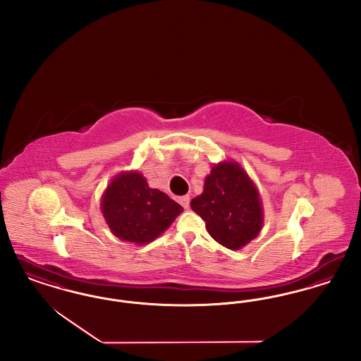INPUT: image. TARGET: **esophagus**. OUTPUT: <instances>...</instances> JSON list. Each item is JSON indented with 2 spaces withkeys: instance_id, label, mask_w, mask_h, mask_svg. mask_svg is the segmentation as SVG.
<instances>
[{
  "instance_id": "1",
  "label": "esophagus",
  "mask_w": 361,
  "mask_h": 361,
  "mask_svg": "<svg viewBox=\"0 0 361 361\" xmlns=\"http://www.w3.org/2000/svg\"><path fill=\"white\" fill-rule=\"evenodd\" d=\"M178 203L181 204V206L184 207L185 209H188L189 208V195H185V196H181V197H178Z\"/></svg>"
}]
</instances>
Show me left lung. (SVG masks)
<instances>
[{
  "label": "left lung",
  "mask_w": 361,
  "mask_h": 361,
  "mask_svg": "<svg viewBox=\"0 0 361 361\" xmlns=\"http://www.w3.org/2000/svg\"><path fill=\"white\" fill-rule=\"evenodd\" d=\"M190 208L206 222L209 235L230 250L255 240L264 224L257 187L235 161L211 168L203 193L192 199Z\"/></svg>",
  "instance_id": "1"
}]
</instances>
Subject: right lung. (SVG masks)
Returning <instances> with one entry per match:
<instances>
[{"label": "right lung", "instance_id": "obj_1", "mask_svg": "<svg viewBox=\"0 0 361 361\" xmlns=\"http://www.w3.org/2000/svg\"><path fill=\"white\" fill-rule=\"evenodd\" d=\"M102 212L119 240L137 245L158 238L183 212V207L159 189L150 188L137 171L121 172L104 190Z\"/></svg>", "mask_w": 361, "mask_h": 361}]
</instances>
